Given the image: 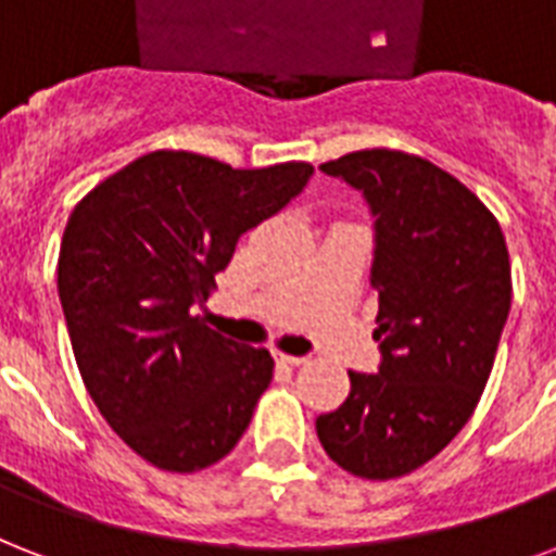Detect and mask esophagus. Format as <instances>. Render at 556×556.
<instances>
[{
	"instance_id": "1",
	"label": "esophagus",
	"mask_w": 556,
	"mask_h": 556,
	"mask_svg": "<svg viewBox=\"0 0 556 556\" xmlns=\"http://www.w3.org/2000/svg\"><path fill=\"white\" fill-rule=\"evenodd\" d=\"M274 358H277V364H286V367H296V364H303L306 358L303 355H288V353H274Z\"/></svg>"
}]
</instances>
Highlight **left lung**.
Here are the masks:
<instances>
[{"mask_svg": "<svg viewBox=\"0 0 556 556\" xmlns=\"http://www.w3.org/2000/svg\"><path fill=\"white\" fill-rule=\"evenodd\" d=\"M320 172L358 189L376 218L381 364L350 370V396L317 417V438L341 469L388 481L429 464L472 417L510 312V256L493 212L422 156L370 148Z\"/></svg>", "mask_w": 556, "mask_h": 556, "instance_id": "left-lung-1", "label": "left lung"}]
</instances>
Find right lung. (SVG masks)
<instances>
[{
    "mask_svg": "<svg viewBox=\"0 0 556 556\" xmlns=\"http://www.w3.org/2000/svg\"><path fill=\"white\" fill-rule=\"evenodd\" d=\"M315 168H232L151 151L72 210L58 294L80 379L108 426L148 464L198 472L232 452L274 379L268 350L194 315L241 232L277 215Z\"/></svg>",
    "mask_w": 556,
    "mask_h": 556,
    "instance_id": "obj_1",
    "label": "right lung"
}]
</instances>
